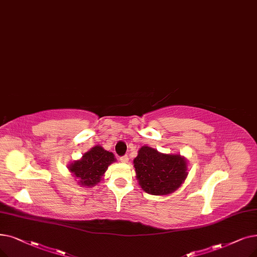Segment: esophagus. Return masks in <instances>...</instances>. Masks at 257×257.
<instances>
[{"label": "esophagus", "mask_w": 257, "mask_h": 257, "mask_svg": "<svg viewBox=\"0 0 257 257\" xmlns=\"http://www.w3.org/2000/svg\"><path fill=\"white\" fill-rule=\"evenodd\" d=\"M119 161H120L121 163L127 164V163H128V161H129V158H128L127 155H124V156H121V158H119Z\"/></svg>", "instance_id": "34e87169"}]
</instances>
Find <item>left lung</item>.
<instances>
[{"mask_svg": "<svg viewBox=\"0 0 257 257\" xmlns=\"http://www.w3.org/2000/svg\"><path fill=\"white\" fill-rule=\"evenodd\" d=\"M137 180L143 190L151 195H168L177 190L188 176V162L178 153H162L143 146L133 160Z\"/></svg>", "mask_w": 257, "mask_h": 257, "instance_id": "8db88e82", "label": "left lung"}]
</instances>
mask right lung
Instances as JSON below:
<instances>
[{"label": "right lung", "instance_id": "right-lung-1", "mask_svg": "<svg viewBox=\"0 0 257 257\" xmlns=\"http://www.w3.org/2000/svg\"><path fill=\"white\" fill-rule=\"evenodd\" d=\"M115 161L112 152H109L97 145L85 152L80 160L70 163L67 168L79 180L77 184L90 188L103 180L108 167Z\"/></svg>", "mask_w": 257, "mask_h": 257}]
</instances>
